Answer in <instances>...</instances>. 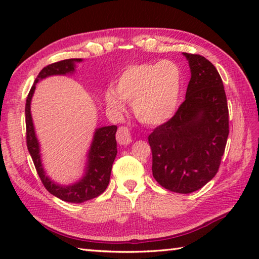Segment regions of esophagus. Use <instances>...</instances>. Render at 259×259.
<instances>
[{"instance_id": "esophagus-1", "label": "esophagus", "mask_w": 259, "mask_h": 259, "mask_svg": "<svg viewBox=\"0 0 259 259\" xmlns=\"http://www.w3.org/2000/svg\"><path fill=\"white\" fill-rule=\"evenodd\" d=\"M116 140L120 145H128L129 143H131V135H130V130L128 129V126L122 125L119 129H117Z\"/></svg>"}]
</instances>
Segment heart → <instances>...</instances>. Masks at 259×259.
I'll return each mask as SVG.
<instances>
[{"label":"heart","mask_w":259,"mask_h":259,"mask_svg":"<svg viewBox=\"0 0 259 259\" xmlns=\"http://www.w3.org/2000/svg\"><path fill=\"white\" fill-rule=\"evenodd\" d=\"M182 84V69L174 61L131 65L119 76L116 90L108 89L105 93V102L113 111L121 112L126 100L134 105L139 121L157 125L176 112Z\"/></svg>","instance_id":"b5f03b06"}]
</instances>
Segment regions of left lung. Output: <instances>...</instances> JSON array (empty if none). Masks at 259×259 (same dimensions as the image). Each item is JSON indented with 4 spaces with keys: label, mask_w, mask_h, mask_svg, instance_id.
I'll return each instance as SVG.
<instances>
[{
    "label": "left lung",
    "mask_w": 259,
    "mask_h": 259,
    "mask_svg": "<svg viewBox=\"0 0 259 259\" xmlns=\"http://www.w3.org/2000/svg\"><path fill=\"white\" fill-rule=\"evenodd\" d=\"M191 80L172 117L148 136L153 177L165 190L187 194L217 174L230 133L222 77L203 56L184 52Z\"/></svg>",
    "instance_id": "obj_1"
}]
</instances>
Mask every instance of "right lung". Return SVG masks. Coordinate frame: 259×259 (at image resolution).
Masks as SVG:
<instances>
[{
    "instance_id": "1",
    "label": "right lung",
    "mask_w": 259,
    "mask_h": 259,
    "mask_svg": "<svg viewBox=\"0 0 259 259\" xmlns=\"http://www.w3.org/2000/svg\"><path fill=\"white\" fill-rule=\"evenodd\" d=\"M75 61H81V59H65L48 65L35 78L34 84L30 88L27 98H26L25 105L26 144H27L28 152L32 156L38 177L41 178V182L47 190L52 195L57 196V198L63 201H66V202L82 203L84 201L97 198L108 186L112 165L117 153L115 139L117 126H103V128L96 130L93 145H91L89 151V162H88L85 176L72 186L63 187L56 185L54 182H51L43 171L38 143L36 137H35L32 115H30V99H32V96L34 94L35 84L38 82V80H42V78L50 75H57V74H67L74 72V63Z\"/></svg>"
}]
</instances>
